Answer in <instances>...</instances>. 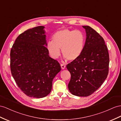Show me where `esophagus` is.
Masks as SVG:
<instances>
[{
  "label": "esophagus",
  "mask_w": 121,
  "mask_h": 121,
  "mask_svg": "<svg viewBox=\"0 0 121 121\" xmlns=\"http://www.w3.org/2000/svg\"><path fill=\"white\" fill-rule=\"evenodd\" d=\"M61 69H64L65 68V65L64 64H61Z\"/></svg>",
  "instance_id": "34e87169"
}]
</instances>
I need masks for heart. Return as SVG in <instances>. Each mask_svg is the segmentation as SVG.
<instances>
[{
    "label": "heart",
    "mask_w": 121,
    "mask_h": 121,
    "mask_svg": "<svg viewBox=\"0 0 121 121\" xmlns=\"http://www.w3.org/2000/svg\"><path fill=\"white\" fill-rule=\"evenodd\" d=\"M85 36L79 30L62 29L52 36V41L48 42L46 47L51 56L58 58L62 53L65 59L74 61L81 55L85 44Z\"/></svg>",
    "instance_id": "obj_1"
}]
</instances>
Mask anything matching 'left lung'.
<instances>
[{"mask_svg": "<svg viewBox=\"0 0 121 121\" xmlns=\"http://www.w3.org/2000/svg\"><path fill=\"white\" fill-rule=\"evenodd\" d=\"M86 38L80 57L66 65L71 75L68 88L79 97L91 95L107 78L109 57L104 39L89 26H83Z\"/></svg>", "mask_w": 121, "mask_h": 121, "instance_id": "left-lung-1", "label": "left lung"}]
</instances>
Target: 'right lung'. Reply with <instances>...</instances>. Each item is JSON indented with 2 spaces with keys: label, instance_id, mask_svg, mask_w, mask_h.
<instances>
[{
  "label": "right lung",
  "instance_id": "obj_1",
  "mask_svg": "<svg viewBox=\"0 0 121 121\" xmlns=\"http://www.w3.org/2000/svg\"><path fill=\"white\" fill-rule=\"evenodd\" d=\"M44 26L20 34L10 52L12 76L21 91L30 97L42 98L51 92L52 82L61 70L58 62L49 57Z\"/></svg>",
  "mask_w": 121,
  "mask_h": 121
}]
</instances>
